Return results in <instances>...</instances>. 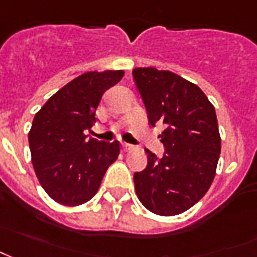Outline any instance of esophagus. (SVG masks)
<instances>
[{
	"label": "esophagus",
	"instance_id": "34e87169",
	"mask_svg": "<svg viewBox=\"0 0 257 257\" xmlns=\"http://www.w3.org/2000/svg\"><path fill=\"white\" fill-rule=\"evenodd\" d=\"M121 149H123V151H130L133 147L130 144H127V143H121Z\"/></svg>",
	"mask_w": 257,
	"mask_h": 257
}]
</instances>
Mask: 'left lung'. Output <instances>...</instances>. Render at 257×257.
<instances>
[{
	"label": "left lung",
	"instance_id": "obj_1",
	"mask_svg": "<svg viewBox=\"0 0 257 257\" xmlns=\"http://www.w3.org/2000/svg\"><path fill=\"white\" fill-rule=\"evenodd\" d=\"M136 86L149 123L164 127L158 136L165 153L146 150V170L134 174L136 194L149 211L174 216L206 194L216 173L221 136L212 103L197 84L170 70L136 68Z\"/></svg>",
	"mask_w": 257,
	"mask_h": 257
}]
</instances>
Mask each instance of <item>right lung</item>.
<instances>
[{
  "mask_svg": "<svg viewBox=\"0 0 257 257\" xmlns=\"http://www.w3.org/2000/svg\"><path fill=\"white\" fill-rule=\"evenodd\" d=\"M123 70L86 72L45 103L34 117L28 140L39 184L58 204L77 206L92 199L120 154L118 141L87 139L103 93Z\"/></svg>",
  "mask_w": 257,
  "mask_h": 257,
  "instance_id": "add662e5",
  "label": "right lung"
}]
</instances>
